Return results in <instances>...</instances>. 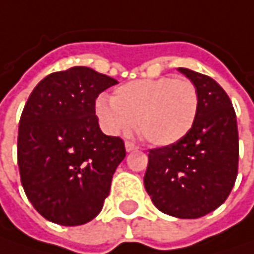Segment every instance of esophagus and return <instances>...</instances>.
Wrapping results in <instances>:
<instances>
[{
    "instance_id": "esophagus-1",
    "label": "esophagus",
    "mask_w": 254,
    "mask_h": 254,
    "mask_svg": "<svg viewBox=\"0 0 254 254\" xmlns=\"http://www.w3.org/2000/svg\"><path fill=\"white\" fill-rule=\"evenodd\" d=\"M125 148H127V152H130V151H136V149H138L139 146H138L136 143H133V142L127 141V142H125Z\"/></svg>"
}]
</instances>
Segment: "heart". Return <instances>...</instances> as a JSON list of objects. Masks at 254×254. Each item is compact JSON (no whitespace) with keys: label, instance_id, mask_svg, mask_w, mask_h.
<instances>
[{"label":"heart","instance_id":"obj_1","mask_svg":"<svg viewBox=\"0 0 254 254\" xmlns=\"http://www.w3.org/2000/svg\"><path fill=\"white\" fill-rule=\"evenodd\" d=\"M197 112V87L186 77L132 80L119 86L112 99L102 96L96 102L97 116L109 132H127L136 122L142 136L159 146L183 139Z\"/></svg>","mask_w":254,"mask_h":254}]
</instances>
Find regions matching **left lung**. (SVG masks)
Instances as JSON below:
<instances>
[{
    "mask_svg": "<svg viewBox=\"0 0 254 254\" xmlns=\"http://www.w3.org/2000/svg\"><path fill=\"white\" fill-rule=\"evenodd\" d=\"M178 70L197 87V119L183 139L149 149L143 184L159 211L198 218L226 201L236 183L237 119L230 97L216 80L190 68Z\"/></svg>",
    "mask_w": 254,
    "mask_h": 254,
    "instance_id": "left-lung-1",
    "label": "left lung"
}]
</instances>
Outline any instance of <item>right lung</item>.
Returning a JSON list of instances; mask_svg holds the SVG:
<instances>
[{"label": "right lung", "instance_id": "1", "mask_svg": "<svg viewBox=\"0 0 254 254\" xmlns=\"http://www.w3.org/2000/svg\"><path fill=\"white\" fill-rule=\"evenodd\" d=\"M118 80L74 66L44 77L24 106L17 161L27 198L44 218L80 226L100 213L125 142L99 127L97 96Z\"/></svg>", "mask_w": 254, "mask_h": 254}]
</instances>
